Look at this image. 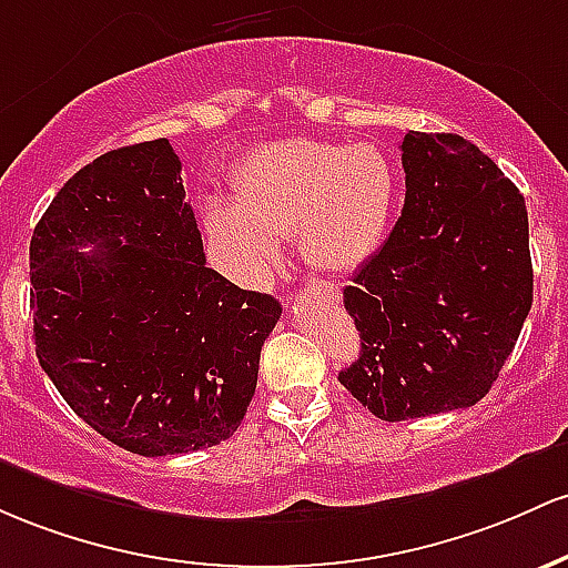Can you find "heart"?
Masks as SVG:
<instances>
[{
    "instance_id": "b5f03b06",
    "label": "heart",
    "mask_w": 568,
    "mask_h": 568,
    "mask_svg": "<svg viewBox=\"0 0 568 568\" xmlns=\"http://www.w3.org/2000/svg\"><path fill=\"white\" fill-rule=\"evenodd\" d=\"M394 199L397 174L378 146L284 139L239 163L233 203H209L203 227L246 282L267 276L295 233L316 271L348 273L384 244Z\"/></svg>"
}]
</instances>
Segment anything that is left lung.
<instances>
[{
	"instance_id": "8db88e82",
	"label": "left lung",
	"mask_w": 568,
	"mask_h": 568,
	"mask_svg": "<svg viewBox=\"0 0 568 568\" xmlns=\"http://www.w3.org/2000/svg\"><path fill=\"white\" fill-rule=\"evenodd\" d=\"M405 206L343 303L362 337L341 384L381 422L480 403L534 301L520 190L458 133L403 139Z\"/></svg>"
}]
</instances>
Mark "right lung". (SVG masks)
<instances>
[{"label":"right lung","mask_w":568,"mask_h":568,"mask_svg":"<svg viewBox=\"0 0 568 568\" xmlns=\"http://www.w3.org/2000/svg\"><path fill=\"white\" fill-rule=\"evenodd\" d=\"M180 171L169 139L106 152L63 184L29 246L37 359L82 422L139 456L231 437L282 316L206 267Z\"/></svg>","instance_id":"add662e5"}]
</instances>
